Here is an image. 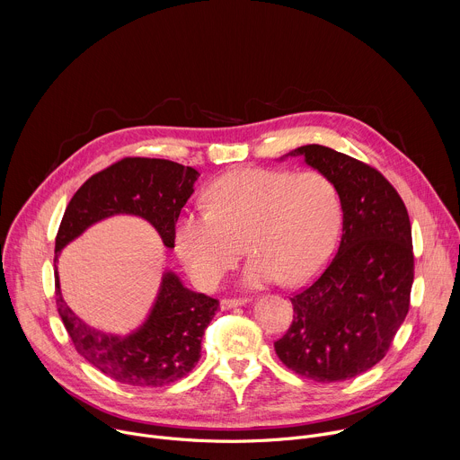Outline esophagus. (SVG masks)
<instances>
[{
	"label": "esophagus",
	"mask_w": 460,
	"mask_h": 460,
	"mask_svg": "<svg viewBox=\"0 0 460 460\" xmlns=\"http://www.w3.org/2000/svg\"><path fill=\"white\" fill-rule=\"evenodd\" d=\"M243 304H247V298H222L220 307L222 309H233V307H238V305H243Z\"/></svg>",
	"instance_id": "1"
}]
</instances>
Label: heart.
<instances>
[{
  "instance_id": "1",
  "label": "heart",
  "mask_w": 460,
  "mask_h": 460,
  "mask_svg": "<svg viewBox=\"0 0 460 460\" xmlns=\"http://www.w3.org/2000/svg\"><path fill=\"white\" fill-rule=\"evenodd\" d=\"M208 209L183 211L174 245L192 280L215 289L243 252L251 288L309 280L330 256L341 229V196L320 171L238 169L206 190Z\"/></svg>"
}]
</instances>
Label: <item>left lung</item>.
Here are the masks:
<instances>
[{"label":"left lung","mask_w":460,"mask_h":460,"mask_svg":"<svg viewBox=\"0 0 460 460\" xmlns=\"http://www.w3.org/2000/svg\"><path fill=\"white\" fill-rule=\"evenodd\" d=\"M289 156H304L307 165L332 178L344 224L330 264L291 296L293 320L275 349L300 376L348 380L385 357L410 311L413 242L408 209L397 189L369 164L316 144Z\"/></svg>","instance_id":"8db88e82"}]
</instances>
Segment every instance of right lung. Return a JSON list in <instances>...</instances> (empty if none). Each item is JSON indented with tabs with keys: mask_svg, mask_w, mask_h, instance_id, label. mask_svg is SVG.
Listing matches in <instances>:
<instances>
[{
	"mask_svg": "<svg viewBox=\"0 0 460 460\" xmlns=\"http://www.w3.org/2000/svg\"><path fill=\"white\" fill-rule=\"evenodd\" d=\"M199 171L160 158H123L93 174L71 199L56 234V305L76 351L107 376L137 387H162L185 376L200 358L202 337L218 300L194 293L165 273L156 304L140 330L112 337L84 323L63 302L56 261L59 251L89 226L112 215H137L174 247V227Z\"/></svg>",
	"mask_w": 460,
	"mask_h": 460,
	"instance_id": "right-lung-1",
	"label": "right lung"
}]
</instances>
